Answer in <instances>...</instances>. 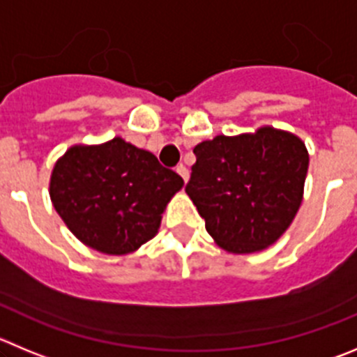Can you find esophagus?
Returning a JSON list of instances; mask_svg holds the SVG:
<instances>
[{
  "label": "esophagus",
  "mask_w": 357,
  "mask_h": 357,
  "mask_svg": "<svg viewBox=\"0 0 357 357\" xmlns=\"http://www.w3.org/2000/svg\"><path fill=\"white\" fill-rule=\"evenodd\" d=\"M176 172H178L179 176H181L183 178V181H188V178H190V172H188V169L185 167V165H178V167H176Z\"/></svg>",
  "instance_id": "34e87169"
}]
</instances>
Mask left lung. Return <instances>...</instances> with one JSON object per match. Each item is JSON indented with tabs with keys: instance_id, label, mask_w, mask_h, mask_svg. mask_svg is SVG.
<instances>
[{
	"instance_id": "left-lung-1",
	"label": "left lung",
	"mask_w": 357,
	"mask_h": 357,
	"mask_svg": "<svg viewBox=\"0 0 357 357\" xmlns=\"http://www.w3.org/2000/svg\"><path fill=\"white\" fill-rule=\"evenodd\" d=\"M185 190L206 231L231 254L268 248L292 224L303 201L308 151L294 133L262 126L216 135L194 148Z\"/></svg>"
}]
</instances>
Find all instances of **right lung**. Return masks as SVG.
Wrapping results in <instances>:
<instances>
[{
    "mask_svg": "<svg viewBox=\"0 0 357 357\" xmlns=\"http://www.w3.org/2000/svg\"><path fill=\"white\" fill-rule=\"evenodd\" d=\"M183 178L121 137L72 146L52 169L49 194L66 227L102 254L125 255L155 238Z\"/></svg>",
    "mask_w": 357,
    "mask_h": 357,
    "instance_id": "right-lung-1",
    "label": "right lung"
}]
</instances>
